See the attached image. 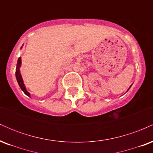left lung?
<instances>
[{
    "mask_svg": "<svg viewBox=\"0 0 153 153\" xmlns=\"http://www.w3.org/2000/svg\"><path fill=\"white\" fill-rule=\"evenodd\" d=\"M131 85H130V87H131ZM130 87H129V88H130ZM129 89H128V90H129ZM128 90H127V91H128Z\"/></svg>",
    "mask_w": 153,
    "mask_h": 153,
    "instance_id": "8db88e82",
    "label": "left lung"
}]
</instances>
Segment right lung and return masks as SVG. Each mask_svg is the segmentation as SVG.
I'll use <instances>...</instances> for the list:
<instances>
[{"instance_id":"1","label":"right lung","mask_w":153,"mask_h":153,"mask_svg":"<svg viewBox=\"0 0 153 153\" xmlns=\"http://www.w3.org/2000/svg\"><path fill=\"white\" fill-rule=\"evenodd\" d=\"M22 48V47H21V49ZM21 65H22V57H19L18 59V62H17V65H16V80L17 82H18L19 86H20L21 89L23 91V92L25 94L26 96H28L29 97H31L30 96V94L28 92L27 90H26L25 85L24 83V80H23L22 75H21L20 73V68Z\"/></svg>"}]
</instances>
